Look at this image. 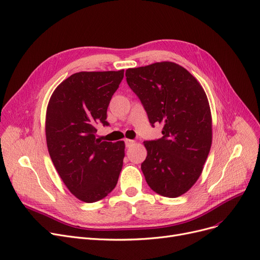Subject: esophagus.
<instances>
[{
  "label": "esophagus",
  "instance_id": "esophagus-1",
  "mask_svg": "<svg viewBox=\"0 0 260 260\" xmlns=\"http://www.w3.org/2000/svg\"><path fill=\"white\" fill-rule=\"evenodd\" d=\"M135 143L134 140H131V139H125V146L126 148H131V146Z\"/></svg>",
  "mask_w": 260,
  "mask_h": 260
}]
</instances>
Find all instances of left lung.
Returning a JSON list of instances; mask_svg holds the SVG:
<instances>
[{
    "instance_id": "obj_1",
    "label": "left lung",
    "mask_w": 260,
    "mask_h": 260,
    "mask_svg": "<svg viewBox=\"0 0 260 260\" xmlns=\"http://www.w3.org/2000/svg\"><path fill=\"white\" fill-rule=\"evenodd\" d=\"M126 82L162 137L144 141L141 170L150 188L177 198L200 177L211 146V114L204 89L185 68L162 61L126 70Z\"/></svg>"
}]
</instances>
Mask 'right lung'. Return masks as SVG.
<instances>
[{
	"label": "right lung",
	"instance_id": "obj_1",
	"mask_svg": "<svg viewBox=\"0 0 260 260\" xmlns=\"http://www.w3.org/2000/svg\"><path fill=\"white\" fill-rule=\"evenodd\" d=\"M124 70L78 72L53 92L47 110L46 136L51 159L62 182L83 202L94 203L110 193L123 166V141L96 139V125L106 121L110 100Z\"/></svg>",
	"mask_w": 260,
	"mask_h": 260
}]
</instances>
